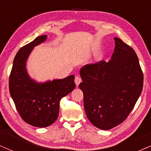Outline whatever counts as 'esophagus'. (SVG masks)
Returning a JSON list of instances; mask_svg holds the SVG:
<instances>
[{
  "label": "esophagus",
  "instance_id": "34e87169",
  "mask_svg": "<svg viewBox=\"0 0 151 151\" xmlns=\"http://www.w3.org/2000/svg\"><path fill=\"white\" fill-rule=\"evenodd\" d=\"M74 81H75L76 85L77 86L79 85V83L81 82V79L79 77H75V79H74Z\"/></svg>",
  "mask_w": 151,
  "mask_h": 151
}]
</instances>
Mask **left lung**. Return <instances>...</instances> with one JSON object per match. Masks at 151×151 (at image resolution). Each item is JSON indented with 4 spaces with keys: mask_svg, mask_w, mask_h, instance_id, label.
<instances>
[{
    "mask_svg": "<svg viewBox=\"0 0 151 151\" xmlns=\"http://www.w3.org/2000/svg\"><path fill=\"white\" fill-rule=\"evenodd\" d=\"M111 60L86 65L80 70L87 118L94 126L108 130L121 124L133 109L142 93L144 75L136 53L114 37Z\"/></svg>",
    "mask_w": 151,
    "mask_h": 151,
    "instance_id": "left-lung-1",
    "label": "left lung"
}]
</instances>
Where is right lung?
Instances as JSON below:
<instances>
[{"label":"right lung","mask_w":151,"mask_h":151,"mask_svg":"<svg viewBox=\"0 0 151 151\" xmlns=\"http://www.w3.org/2000/svg\"><path fill=\"white\" fill-rule=\"evenodd\" d=\"M47 35L38 36L22 47L14 57L9 90L17 111L24 121L37 127L52 125L58 118L61 98L75 88L74 76L37 82L28 73L26 63L34 47L45 42Z\"/></svg>","instance_id":"1"}]
</instances>
